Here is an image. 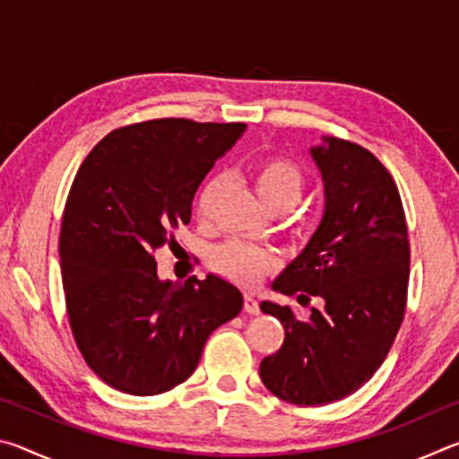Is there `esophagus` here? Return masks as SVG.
<instances>
[{
  "mask_svg": "<svg viewBox=\"0 0 459 459\" xmlns=\"http://www.w3.org/2000/svg\"><path fill=\"white\" fill-rule=\"evenodd\" d=\"M245 312L251 314V316L259 314V301L251 293H245Z\"/></svg>",
  "mask_w": 459,
  "mask_h": 459,
  "instance_id": "obj_1",
  "label": "esophagus"
}]
</instances>
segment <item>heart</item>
Returning a JSON list of instances; mask_svg holds the SVG:
<instances>
[{
  "label": "heart",
  "instance_id": "obj_1",
  "mask_svg": "<svg viewBox=\"0 0 459 459\" xmlns=\"http://www.w3.org/2000/svg\"><path fill=\"white\" fill-rule=\"evenodd\" d=\"M251 180L263 204L273 212L290 211L291 206L298 204L301 190H304V174L299 166L283 155H271V158L255 161ZM221 190V176L211 178L202 186L196 196V214L200 221H206L211 216L212 204ZM212 263L222 275L235 279L238 283L251 285L275 265V257L265 248L245 243H227L216 248Z\"/></svg>",
  "mask_w": 459,
  "mask_h": 459
}]
</instances>
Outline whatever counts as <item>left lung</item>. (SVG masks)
I'll return each mask as SVG.
<instances>
[{"label":"left lung","instance_id":"8db88e82","mask_svg":"<svg viewBox=\"0 0 459 459\" xmlns=\"http://www.w3.org/2000/svg\"><path fill=\"white\" fill-rule=\"evenodd\" d=\"M324 180V216L273 290L324 299L299 320L263 301L285 340L259 367L263 385L293 405H328L368 383L401 328L409 285V238L397 184L364 147L322 137L309 150ZM308 295L306 296L305 293Z\"/></svg>","mask_w":459,"mask_h":459}]
</instances>
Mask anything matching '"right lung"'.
Listing matches in <instances>:
<instances>
[{
  "instance_id": "add662e5",
  "label": "right lung",
  "mask_w": 459,
  "mask_h": 459,
  "mask_svg": "<svg viewBox=\"0 0 459 459\" xmlns=\"http://www.w3.org/2000/svg\"><path fill=\"white\" fill-rule=\"evenodd\" d=\"M245 123L153 119L115 129L76 172L62 214L60 271L68 322L91 370L135 397L166 393L243 307L214 273L174 283L153 253L190 222L198 186Z\"/></svg>"
}]
</instances>
